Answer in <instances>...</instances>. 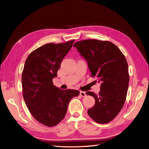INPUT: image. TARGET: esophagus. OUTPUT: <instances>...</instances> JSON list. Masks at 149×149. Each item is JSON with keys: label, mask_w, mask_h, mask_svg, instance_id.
<instances>
[{"label": "esophagus", "mask_w": 149, "mask_h": 149, "mask_svg": "<svg viewBox=\"0 0 149 149\" xmlns=\"http://www.w3.org/2000/svg\"><path fill=\"white\" fill-rule=\"evenodd\" d=\"M79 95L81 97H85L86 96V93L84 91H80Z\"/></svg>", "instance_id": "esophagus-1"}]
</instances>
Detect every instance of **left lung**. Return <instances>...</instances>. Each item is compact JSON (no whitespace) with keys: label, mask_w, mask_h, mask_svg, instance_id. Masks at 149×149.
<instances>
[{"label":"left lung","mask_w":149,"mask_h":149,"mask_svg":"<svg viewBox=\"0 0 149 149\" xmlns=\"http://www.w3.org/2000/svg\"><path fill=\"white\" fill-rule=\"evenodd\" d=\"M73 46L86 60L91 77L101 83L98 94L86 92L95 99V104L88 114L97 123H109L119 113L127 96L129 74L125 57L118 47L108 41L83 40Z\"/></svg>","instance_id":"left-lung-1"}]
</instances>
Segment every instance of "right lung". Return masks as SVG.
<instances>
[{"label":"right lung","instance_id":"1","mask_svg":"<svg viewBox=\"0 0 149 149\" xmlns=\"http://www.w3.org/2000/svg\"><path fill=\"white\" fill-rule=\"evenodd\" d=\"M74 40L61 43H47L26 58L22 74L24 101L33 118L40 124L53 127L64 119L69 102L78 96V90H62L52 80Z\"/></svg>","mask_w":149,"mask_h":149}]
</instances>
